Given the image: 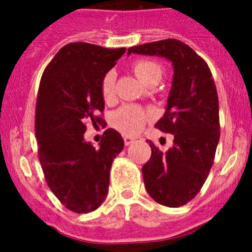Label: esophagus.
<instances>
[{
    "label": "esophagus",
    "mask_w": 252,
    "mask_h": 252,
    "mask_svg": "<svg viewBox=\"0 0 252 252\" xmlns=\"http://www.w3.org/2000/svg\"><path fill=\"white\" fill-rule=\"evenodd\" d=\"M135 137H132V136H125L124 137V141H125V145L126 146H128V145H131V144H132L133 141H135Z\"/></svg>",
    "instance_id": "obj_1"
}]
</instances>
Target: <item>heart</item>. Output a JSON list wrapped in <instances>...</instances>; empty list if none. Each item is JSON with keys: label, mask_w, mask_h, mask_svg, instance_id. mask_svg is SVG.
<instances>
[{"label": "heart", "mask_w": 252, "mask_h": 252, "mask_svg": "<svg viewBox=\"0 0 252 252\" xmlns=\"http://www.w3.org/2000/svg\"><path fill=\"white\" fill-rule=\"evenodd\" d=\"M132 69L135 74L146 84L159 82L162 75V68L160 64L150 59L137 60L132 64ZM115 81L116 75L113 72H108L102 78L101 93L106 102H112L115 99ZM150 117L151 113L145 108L137 104H125L115 111L111 122L121 132L135 135L144 127V125Z\"/></svg>", "instance_id": "obj_1"}]
</instances>
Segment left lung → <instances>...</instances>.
I'll list each match as a JSON object with an SVG mask.
<instances>
[{
  "instance_id": "1",
  "label": "left lung",
  "mask_w": 252,
  "mask_h": 252,
  "mask_svg": "<svg viewBox=\"0 0 252 252\" xmlns=\"http://www.w3.org/2000/svg\"><path fill=\"white\" fill-rule=\"evenodd\" d=\"M131 53L165 58L174 68L166 111L155 125L174 136V146L164 154L150 141L151 158L142 166V177L154 201L166 207L184 206L203 187L220 140L212 73L192 48L177 39L132 46Z\"/></svg>"
}]
</instances>
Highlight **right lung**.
Here are the masks:
<instances>
[{"label":"right lung","instance_id":"add662e5","mask_svg":"<svg viewBox=\"0 0 252 252\" xmlns=\"http://www.w3.org/2000/svg\"><path fill=\"white\" fill-rule=\"evenodd\" d=\"M126 49L70 43L60 49L40 81L35 111L37 153L51 192L65 208L88 213L106 199L112 161L124 139L107 128L99 148L84 141L86 122L103 124L102 78Z\"/></svg>","mask_w":252,"mask_h":252}]
</instances>
